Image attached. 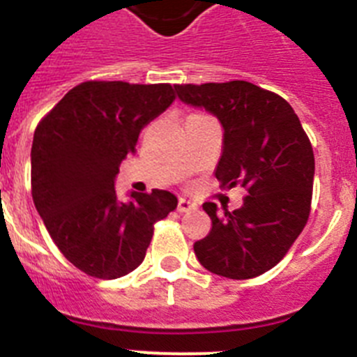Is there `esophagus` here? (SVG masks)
Returning <instances> with one entry per match:
<instances>
[{
    "label": "esophagus",
    "mask_w": 357,
    "mask_h": 357,
    "mask_svg": "<svg viewBox=\"0 0 357 357\" xmlns=\"http://www.w3.org/2000/svg\"><path fill=\"white\" fill-rule=\"evenodd\" d=\"M178 213H191V211L197 209V204L188 198H178V206H176Z\"/></svg>",
    "instance_id": "obj_1"
}]
</instances>
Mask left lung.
Instances as JSON below:
<instances>
[{"instance_id": "obj_1", "label": "left lung", "mask_w": 357, "mask_h": 357, "mask_svg": "<svg viewBox=\"0 0 357 357\" xmlns=\"http://www.w3.org/2000/svg\"><path fill=\"white\" fill-rule=\"evenodd\" d=\"M176 96L216 116L223 150L216 166L222 188L247 189L236 211L206 202L213 229L195 243L206 270L252 279L275 266L307 223L314 155L301 119L284 98L245 80L175 85Z\"/></svg>"}]
</instances>
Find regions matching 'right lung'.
I'll list each match as a JSON object with an SVG mask.
<instances>
[{
  "mask_svg": "<svg viewBox=\"0 0 357 357\" xmlns=\"http://www.w3.org/2000/svg\"><path fill=\"white\" fill-rule=\"evenodd\" d=\"M175 100L169 84L84 82L40 119L31 144V197L66 259L96 279L143 263L155 222L176 207L164 189L121 202L114 181L139 134Z\"/></svg>",
  "mask_w": 357,
  "mask_h": 357,
  "instance_id": "1",
  "label": "right lung"
}]
</instances>
